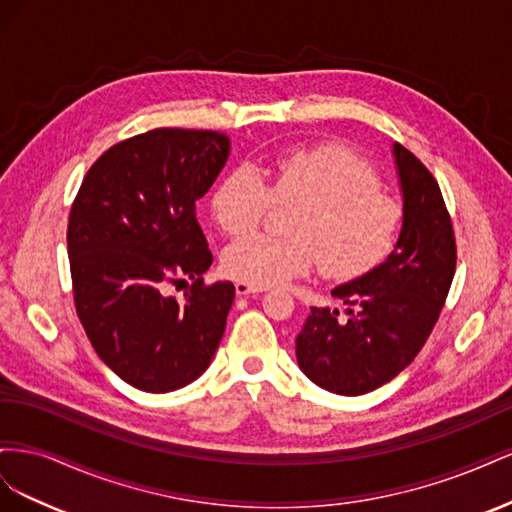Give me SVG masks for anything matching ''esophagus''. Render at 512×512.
Here are the masks:
<instances>
[{
    "label": "esophagus",
    "mask_w": 512,
    "mask_h": 512,
    "mask_svg": "<svg viewBox=\"0 0 512 512\" xmlns=\"http://www.w3.org/2000/svg\"><path fill=\"white\" fill-rule=\"evenodd\" d=\"M235 290H237V294H256V292H265L267 288L254 286V284H250V282H237V284H235Z\"/></svg>",
    "instance_id": "obj_1"
}]
</instances>
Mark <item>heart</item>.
Segmentation results:
<instances>
[{"label":"heart","instance_id":"heart-1","mask_svg":"<svg viewBox=\"0 0 512 512\" xmlns=\"http://www.w3.org/2000/svg\"><path fill=\"white\" fill-rule=\"evenodd\" d=\"M361 156L342 145L288 147L267 166V183L252 166H237L211 196V211L230 237L254 232L273 203L299 205L288 235H256L224 252V271L239 282L273 286L312 271L354 280L391 256L404 209Z\"/></svg>","mask_w":512,"mask_h":512}]
</instances>
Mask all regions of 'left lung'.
Masks as SVG:
<instances>
[{
    "mask_svg": "<svg viewBox=\"0 0 512 512\" xmlns=\"http://www.w3.org/2000/svg\"><path fill=\"white\" fill-rule=\"evenodd\" d=\"M404 192V224L380 267L331 294L348 305L312 307L297 335L303 374L337 395H363L391 382L421 352L440 318L457 267L451 213L429 168L393 145Z\"/></svg>",
    "mask_w": 512,
    "mask_h": 512,
    "instance_id": "8db88e82",
    "label": "left lung"
}]
</instances>
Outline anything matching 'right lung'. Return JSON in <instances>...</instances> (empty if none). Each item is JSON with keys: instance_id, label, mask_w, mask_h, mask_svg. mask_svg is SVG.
I'll use <instances>...</instances> for the list:
<instances>
[{"instance_id": "obj_1", "label": "right lung", "mask_w": 512, "mask_h": 512, "mask_svg": "<svg viewBox=\"0 0 512 512\" xmlns=\"http://www.w3.org/2000/svg\"><path fill=\"white\" fill-rule=\"evenodd\" d=\"M228 136L156 128L91 164L68 218L72 294L91 346L115 374L168 393L209 367L235 299L207 284L213 254L196 218L228 160ZM191 280L181 300L165 294Z\"/></svg>"}]
</instances>
